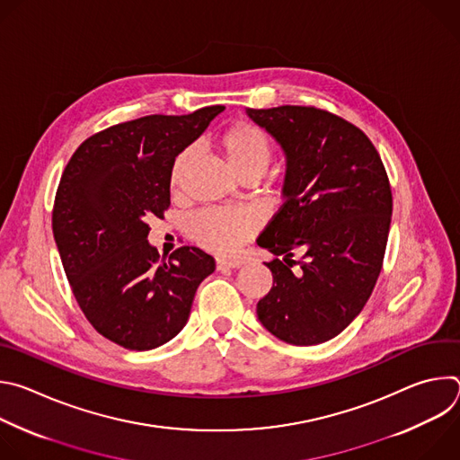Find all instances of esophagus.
I'll return each instance as SVG.
<instances>
[{"instance_id": "34e87169", "label": "esophagus", "mask_w": 460, "mask_h": 460, "mask_svg": "<svg viewBox=\"0 0 460 460\" xmlns=\"http://www.w3.org/2000/svg\"><path fill=\"white\" fill-rule=\"evenodd\" d=\"M217 270L218 271H226V270H234V268H240L242 261L240 260H231V258H222V256H217Z\"/></svg>"}]
</instances>
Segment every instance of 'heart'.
<instances>
[{"instance_id": "obj_1", "label": "heart", "mask_w": 460, "mask_h": 460, "mask_svg": "<svg viewBox=\"0 0 460 460\" xmlns=\"http://www.w3.org/2000/svg\"><path fill=\"white\" fill-rule=\"evenodd\" d=\"M217 149L236 178L261 176L271 162V144L264 130L247 121L227 127L217 140ZM190 160V151H181L171 167V189L178 190ZM256 229V220L247 213L202 211L189 220L190 238L215 252H234Z\"/></svg>"}]
</instances>
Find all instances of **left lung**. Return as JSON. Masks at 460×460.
Wrapping results in <instances>:
<instances>
[{
  "label": "left lung",
  "instance_id": "1",
  "mask_svg": "<svg viewBox=\"0 0 460 460\" xmlns=\"http://www.w3.org/2000/svg\"><path fill=\"white\" fill-rule=\"evenodd\" d=\"M245 114L286 156L284 206L256 240L275 254L264 261L273 288L256 314L288 344H322L346 330L375 288L391 224L389 180L369 138L332 112L282 105Z\"/></svg>",
  "mask_w": 460,
  "mask_h": 460
}]
</instances>
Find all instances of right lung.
I'll return each instance as SVG.
<instances>
[{
	"label": "right lung",
	"mask_w": 460,
	"mask_h": 460,
	"mask_svg": "<svg viewBox=\"0 0 460 460\" xmlns=\"http://www.w3.org/2000/svg\"><path fill=\"white\" fill-rule=\"evenodd\" d=\"M151 114L87 138L65 167L52 233L65 275L94 330L135 351L155 349L187 323L215 258L183 245L169 261L147 240V220L171 204L174 158L224 111Z\"/></svg>",
	"instance_id": "obj_1"
}]
</instances>
